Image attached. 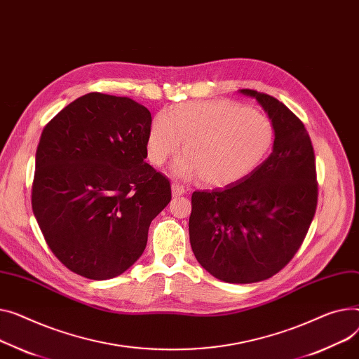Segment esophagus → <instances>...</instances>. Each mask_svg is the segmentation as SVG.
I'll list each match as a JSON object with an SVG mask.
<instances>
[{
    "mask_svg": "<svg viewBox=\"0 0 359 359\" xmlns=\"http://www.w3.org/2000/svg\"><path fill=\"white\" fill-rule=\"evenodd\" d=\"M172 194H173L175 198L182 196V195L186 194V189H184V186H182L180 183H176V182H175V183L172 184Z\"/></svg>",
    "mask_w": 359,
    "mask_h": 359,
    "instance_id": "1",
    "label": "esophagus"
}]
</instances>
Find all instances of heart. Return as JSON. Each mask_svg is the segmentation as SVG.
<instances>
[{"mask_svg": "<svg viewBox=\"0 0 359 359\" xmlns=\"http://www.w3.org/2000/svg\"><path fill=\"white\" fill-rule=\"evenodd\" d=\"M172 165L176 177L225 187L247 179L273 144L270 119L257 109L229 100L182 102L158 112L146 141L147 158L163 165L179 151Z\"/></svg>", "mask_w": 359, "mask_h": 359, "instance_id": "1", "label": "heart"}]
</instances>
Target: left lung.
I'll return each instance as SVG.
<instances>
[{"label": "left lung", "instance_id": "8db88e82", "mask_svg": "<svg viewBox=\"0 0 359 359\" xmlns=\"http://www.w3.org/2000/svg\"><path fill=\"white\" fill-rule=\"evenodd\" d=\"M264 108L273 153L243 182L192 195L190 245L199 264L225 283L267 280L289 264L313 221L316 161L300 119L278 100L240 90Z\"/></svg>", "mask_w": 359, "mask_h": 359}]
</instances>
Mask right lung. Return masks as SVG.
<instances>
[{"label":"right lung","instance_id":"1","mask_svg":"<svg viewBox=\"0 0 359 359\" xmlns=\"http://www.w3.org/2000/svg\"><path fill=\"white\" fill-rule=\"evenodd\" d=\"M150 111L127 97L90 92L41 133L32 206L65 267L90 280L127 271L144 252L170 182L146 163Z\"/></svg>","mask_w":359,"mask_h":359}]
</instances>
